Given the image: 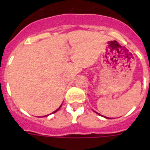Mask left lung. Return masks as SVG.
<instances>
[{"instance_id": "8db88e82", "label": "left lung", "mask_w": 150, "mask_h": 150, "mask_svg": "<svg viewBox=\"0 0 150 150\" xmlns=\"http://www.w3.org/2000/svg\"><path fill=\"white\" fill-rule=\"evenodd\" d=\"M98 114H99V113H98ZM99 115H100V114H99Z\"/></svg>"}]
</instances>
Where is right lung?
Returning a JSON list of instances; mask_svg holds the SVG:
<instances>
[{
	"label": "right lung",
	"instance_id": "add662e5",
	"mask_svg": "<svg viewBox=\"0 0 150 150\" xmlns=\"http://www.w3.org/2000/svg\"><path fill=\"white\" fill-rule=\"evenodd\" d=\"M62 105H61V106H60V107H59V108H58V109H57V110H55V111H54V112H52V113H54V112H57V111L59 110V109H60V108H61V107H62Z\"/></svg>",
	"mask_w": 150,
	"mask_h": 150
}]
</instances>
